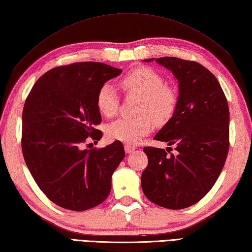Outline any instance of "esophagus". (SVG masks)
Instances as JSON below:
<instances>
[{
  "mask_svg": "<svg viewBox=\"0 0 252 252\" xmlns=\"http://www.w3.org/2000/svg\"><path fill=\"white\" fill-rule=\"evenodd\" d=\"M124 148H125V151H126L127 154H130V153H132V151L136 149V147L132 146V145H125Z\"/></svg>",
  "mask_w": 252,
  "mask_h": 252,
  "instance_id": "obj_1",
  "label": "esophagus"
}]
</instances>
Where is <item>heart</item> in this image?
I'll use <instances>...</instances> for the list:
<instances>
[{
    "label": "heart",
    "mask_w": 252,
    "mask_h": 252,
    "mask_svg": "<svg viewBox=\"0 0 252 252\" xmlns=\"http://www.w3.org/2000/svg\"><path fill=\"white\" fill-rule=\"evenodd\" d=\"M127 93L141 96L137 113L138 117L121 118L107 127V136L113 140L137 144L153 130L154 122L164 124L177 111L179 95L177 90L165 84V79L158 71L149 67L132 70L121 80ZM96 105L104 116H115L120 107L115 88L104 83L96 95Z\"/></svg>",
    "instance_id": "1"
}]
</instances>
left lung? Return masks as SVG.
<instances>
[{"label":"left lung","mask_w":252,"mask_h":252,"mask_svg":"<svg viewBox=\"0 0 252 252\" xmlns=\"http://www.w3.org/2000/svg\"><path fill=\"white\" fill-rule=\"evenodd\" d=\"M156 61L178 79L179 103L155 139L174 145L177 153L145 147L148 165L141 174V188L157 205L182 210L201 201L224 168L229 149V108L220 82L204 65L175 57Z\"/></svg>","instance_id":"left-lung-1"}]
</instances>
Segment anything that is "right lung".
<instances>
[{
	"mask_svg": "<svg viewBox=\"0 0 252 252\" xmlns=\"http://www.w3.org/2000/svg\"><path fill=\"white\" fill-rule=\"evenodd\" d=\"M122 73L101 63L59 65L37 80L23 108L22 150L45 195L65 210L82 212L106 200L112 174L124 159L121 141L83 149L102 131L96 105L99 88ZM91 145V144H89Z\"/></svg>",
	"mask_w": 252,
	"mask_h": 252,
	"instance_id": "add662e5",
	"label": "right lung"
}]
</instances>
